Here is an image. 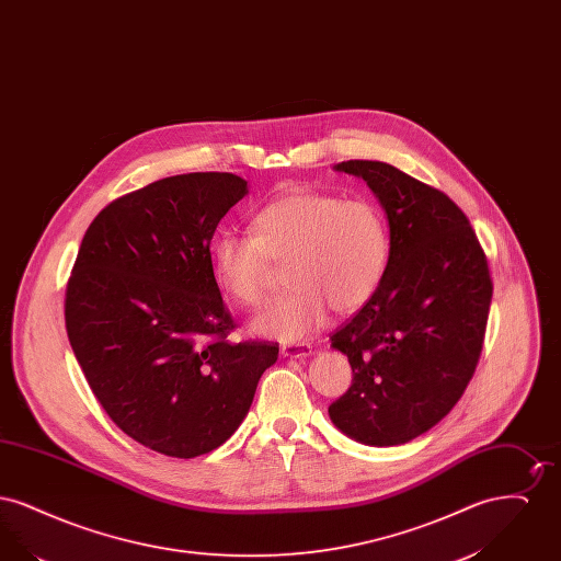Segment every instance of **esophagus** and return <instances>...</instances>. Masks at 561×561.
Returning <instances> with one entry per match:
<instances>
[{
	"label": "esophagus",
	"mask_w": 561,
	"mask_h": 561,
	"mask_svg": "<svg viewBox=\"0 0 561 561\" xmlns=\"http://www.w3.org/2000/svg\"><path fill=\"white\" fill-rule=\"evenodd\" d=\"M282 355L290 357V359H307L313 355V347L307 343H296V345H284Z\"/></svg>",
	"instance_id": "obj_1"
}]
</instances>
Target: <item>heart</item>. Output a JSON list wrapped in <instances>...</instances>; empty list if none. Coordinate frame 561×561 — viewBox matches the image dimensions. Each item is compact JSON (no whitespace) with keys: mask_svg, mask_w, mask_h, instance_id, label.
Returning a JSON list of instances; mask_svg holds the SVG:
<instances>
[{"mask_svg":"<svg viewBox=\"0 0 561 561\" xmlns=\"http://www.w3.org/2000/svg\"><path fill=\"white\" fill-rule=\"evenodd\" d=\"M252 236L222 233L213 243L218 288L240 307L263 300L271 261L286 265L290 290L267 302L250 332L298 343L318 332L332 307L348 316L378 290L389 261V229L370 199L320 191L286 193L250 222Z\"/></svg>","mask_w":561,"mask_h":561,"instance_id":"obj_1","label":"heart"}]
</instances>
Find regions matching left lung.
Returning a JSON list of instances; mask_svg holds the SVG:
<instances>
[{
	"label": "left lung",
	"instance_id": "1",
	"mask_svg": "<svg viewBox=\"0 0 561 561\" xmlns=\"http://www.w3.org/2000/svg\"><path fill=\"white\" fill-rule=\"evenodd\" d=\"M334 170L373 188L389 222V261L373 298L330 339L353 382L328 414L359 444L400 446L435 427L476 373L492 300L488 261L446 193L385 161Z\"/></svg>",
	"mask_w": 561,
	"mask_h": 561
}]
</instances>
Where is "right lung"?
Segmentation results:
<instances>
[{
	"label": "right lung",
	"instance_id": "add662e5",
	"mask_svg": "<svg viewBox=\"0 0 561 561\" xmlns=\"http://www.w3.org/2000/svg\"><path fill=\"white\" fill-rule=\"evenodd\" d=\"M248 183L191 172L128 193L88 227L65 296L69 343L108 419L174 458L222 446L277 345L229 343L210 241Z\"/></svg>",
	"mask_w": 561,
	"mask_h": 561
}]
</instances>
